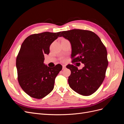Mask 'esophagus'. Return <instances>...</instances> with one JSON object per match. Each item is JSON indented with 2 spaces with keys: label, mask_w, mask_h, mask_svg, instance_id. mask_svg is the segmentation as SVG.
I'll use <instances>...</instances> for the list:
<instances>
[{
  "label": "esophagus",
  "mask_w": 124,
  "mask_h": 124,
  "mask_svg": "<svg viewBox=\"0 0 124 124\" xmlns=\"http://www.w3.org/2000/svg\"><path fill=\"white\" fill-rule=\"evenodd\" d=\"M66 68V65H62V69H65Z\"/></svg>",
  "instance_id": "1"
}]
</instances>
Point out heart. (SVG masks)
Segmentation results:
<instances>
[{"instance_id":"b5f03b06","label":"heart","mask_w":124,"mask_h":124,"mask_svg":"<svg viewBox=\"0 0 124 124\" xmlns=\"http://www.w3.org/2000/svg\"><path fill=\"white\" fill-rule=\"evenodd\" d=\"M61 60H62V62H65V61H66V59H65V58H62L61 59Z\"/></svg>"}]
</instances>
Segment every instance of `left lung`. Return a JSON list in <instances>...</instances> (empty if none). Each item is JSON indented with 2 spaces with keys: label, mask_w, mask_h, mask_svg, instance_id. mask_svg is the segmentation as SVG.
Segmentation results:
<instances>
[{
  "label": "left lung",
  "mask_w": 124,
  "mask_h": 124,
  "mask_svg": "<svg viewBox=\"0 0 124 124\" xmlns=\"http://www.w3.org/2000/svg\"><path fill=\"white\" fill-rule=\"evenodd\" d=\"M60 37L68 39L72 47V62H82L80 70L73 65L66 66L71 71L70 87L83 96L94 93L102 83L108 66L106 47L93 31L74 29L61 32Z\"/></svg>",
  "instance_id": "8db88e82"
}]
</instances>
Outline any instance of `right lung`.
<instances>
[{
	"label": "right lung",
	"mask_w": 124,
	"mask_h": 124,
	"mask_svg": "<svg viewBox=\"0 0 124 124\" xmlns=\"http://www.w3.org/2000/svg\"><path fill=\"white\" fill-rule=\"evenodd\" d=\"M61 32H44L32 34L22 44L17 56V80L22 89L32 98L41 99L54 88L55 79L62 69L61 65L51 68L44 63V54Z\"/></svg>",
	"instance_id": "1"
}]
</instances>
